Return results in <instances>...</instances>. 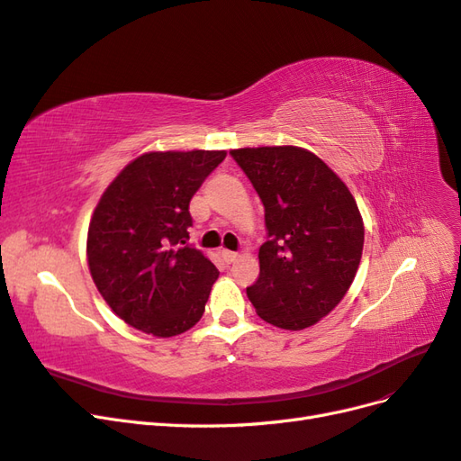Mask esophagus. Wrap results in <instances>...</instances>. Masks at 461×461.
Segmentation results:
<instances>
[{"label":"esophagus","instance_id":"1","mask_svg":"<svg viewBox=\"0 0 461 461\" xmlns=\"http://www.w3.org/2000/svg\"><path fill=\"white\" fill-rule=\"evenodd\" d=\"M221 258L225 263H232V261H236V258H239V254L230 252V249H221Z\"/></svg>","mask_w":461,"mask_h":461}]
</instances>
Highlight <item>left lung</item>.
I'll use <instances>...</instances> for the list:
<instances>
[{
    "instance_id": "1",
    "label": "left lung",
    "mask_w": 461,
    "mask_h": 461,
    "mask_svg": "<svg viewBox=\"0 0 461 461\" xmlns=\"http://www.w3.org/2000/svg\"><path fill=\"white\" fill-rule=\"evenodd\" d=\"M230 156L259 194L269 236L246 294L267 323L308 329L337 308L356 278L366 234L357 203L310 149L259 146Z\"/></svg>"
}]
</instances>
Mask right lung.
Returning a JSON list of instances; mask_svg holds the SVG:
<instances>
[{
	"label": "right lung",
	"instance_id": "right-lung-1",
	"mask_svg": "<svg viewBox=\"0 0 461 461\" xmlns=\"http://www.w3.org/2000/svg\"><path fill=\"white\" fill-rule=\"evenodd\" d=\"M225 158V149L148 151L102 194L88 227V269L127 325L169 339L202 319L219 271L186 244L188 205Z\"/></svg>",
	"mask_w": 461,
	"mask_h": 461
}]
</instances>
